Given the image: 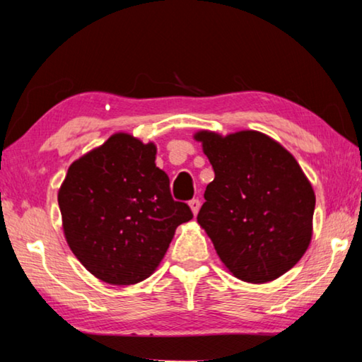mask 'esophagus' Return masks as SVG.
<instances>
[{
    "mask_svg": "<svg viewBox=\"0 0 362 362\" xmlns=\"http://www.w3.org/2000/svg\"><path fill=\"white\" fill-rule=\"evenodd\" d=\"M188 204H190L192 213H193V214H198V211H199V206H202V202H199V198H193V199H190V202H188Z\"/></svg>",
    "mask_w": 362,
    "mask_h": 362,
    "instance_id": "1",
    "label": "esophagus"
}]
</instances>
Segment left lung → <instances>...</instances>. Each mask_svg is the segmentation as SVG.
<instances>
[{"label":"left lung","instance_id":"left-lung-1","mask_svg":"<svg viewBox=\"0 0 362 362\" xmlns=\"http://www.w3.org/2000/svg\"><path fill=\"white\" fill-rule=\"evenodd\" d=\"M214 170L198 223L221 262L247 283L273 281L300 260L312 237L315 195L298 160L258 132H199Z\"/></svg>","mask_w":362,"mask_h":362}]
</instances>
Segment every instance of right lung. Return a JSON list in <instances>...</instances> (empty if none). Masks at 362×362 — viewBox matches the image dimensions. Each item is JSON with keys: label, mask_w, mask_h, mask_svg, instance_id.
I'll list each match as a JSON object with an SVG mask.
<instances>
[{"label": "right lung", "mask_w": 362, "mask_h": 362, "mask_svg": "<svg viewBox=\"0 0 362 362\" xmlns=\"http://www.w3.org/2000/svg\"><path fill=\"white\" fill-rule=\"evenodd\" d=\"M156 146L125 133L69 165L58 192L69 249L88 272L117 286L146 279L177 226L193 218L156 167Z\"/></svg>", "instance_id": "obj_1"}]
</instances>
